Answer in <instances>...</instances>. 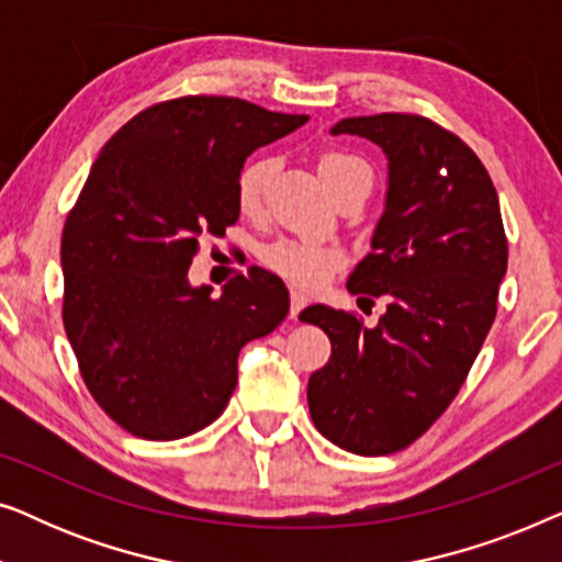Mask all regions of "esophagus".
I'll list each match as a JSON object with an SVG mask.
<instances>
[{"mask_svg": "<svg viewBox=\"0 0 562 562\" xmlns=\"http://www.w3.org/2000/svg\"><path fill=\"white\" fill-rule=\"evenodd\" d=\"M310 304V299H306V294H302L299 289H291V319H296L299 314H302L304 306Z\"/></svg>", "mask_w": 562, "mask_h": 562, "instance_id": "esophagus-1", "label": "esophagus"}]
</instances>
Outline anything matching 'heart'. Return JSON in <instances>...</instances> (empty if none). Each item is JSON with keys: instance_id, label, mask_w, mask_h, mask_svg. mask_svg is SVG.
Here are the masks:
<instances>
[{"instance_id": "obj_1", "label": "heart", "mask_w": 562, "mask_h": 562, "mask_svg": "<svg viewBox=\"0 0 562 562\" xmlns=\"http://www.w3.org/2000/svg\"><path fill=\"white\" fill-rule=\"evenodd\" d=\"M276 171V164L271 158H258L248 164L237 176V206L245 214H256L263 204L268 181ZM319 173L325 179L327 189L335 191L342 187L345 181L356 179V176H371V168L363 158L350 156V153L329 150L319 158ZM266 266L276 271L291 283L299 286L314 289L342 263V252L333 248V245H317L306 240H279L263 252Z\"/></svg>"}]
</instances>
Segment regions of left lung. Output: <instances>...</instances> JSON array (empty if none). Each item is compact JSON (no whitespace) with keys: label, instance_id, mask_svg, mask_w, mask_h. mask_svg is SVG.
<instances>
[{"label":"left lung","instance_id":"left-lung-1","mask_svg":"<svg viewBox=\"0 0 562 562\" xmlns=\"http://www.w3.org/2000/svg\"><path fill=\"white\" fill-rule=\"evenodd\" d=\"M329 133L366 137L386 156V202L348 291L389 306L375 327L325 304L299 314L333 342L306 398L337 448L389 456L448 409L494 325L509 258L502 210L475 153L427 117H348Z\"/></svg>","mask_w":562,"mask_h":562}]
</instances>
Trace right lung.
I'll list each match as a JSON object with an SVG mask.
<instances>
[{"mask_svg":"<svg viewBox=\"0 0 562 562\" xmlns=\"http://www.w3.org/2000/svg\"><path fill=\"white\" fill-rule=\"evenodd\" d=\"M306 114L233 97L153 104L99 153L60 237L64 325L97 404L145 440H179L225 412L245 342L289 314L279 276L252 268L212 296L189 266L240 217L245 158Z\"/></svg>","mask_w":562,"mask_h":562,"instance_id":"add662e5","label":"right lung"}]
</instances>
